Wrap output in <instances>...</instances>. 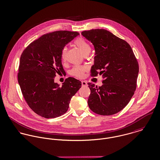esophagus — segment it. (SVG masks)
I'll return each instance as SVG.
<instances>
[{
	"mask_svg": "<svg viewBox=\"0 0 160 160\" xmlns=\"http://www.w3.org/2000/svg\"><path fill=\"white\" fill-rule=\"evenodd\" d=\"M82 85L83 86H87V82L85 81H82Z\"/></svg>",
	"mask_w": 160,
	"mask_h": 160,
	"instance_id": "obj_1",
	"label": "esophagus"
}]
</instances>
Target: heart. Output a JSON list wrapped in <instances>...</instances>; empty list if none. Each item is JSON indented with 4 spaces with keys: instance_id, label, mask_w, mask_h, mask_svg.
<instances>
[{
    "instance_id": "1",
    "label": "heart",
    "mask_w": 160,
    "mask_h": 160,
    "mask_svg": "<svg viewBox=\"0 0 160 160\" xmlns=\"http://www.w3.org/2000/svg\"><path fill=\"white\" fill-rule=\"evenodd\" d=\"M74 44L80 49L81 52L84 55L86 54H89V52H91L90 45L83 38H77L76 40H75ZM66 52H67V48L66 47H64L62 48V58L63 60H65ZM85 71V68L80 66H75L72 69V71H71V74L77 77L82 78L84 76Z\"/></svg>"
}]
</instances>
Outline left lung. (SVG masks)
Instances as JSON below:
<instances>
[{
  "label": "left lung",
  "mask_w": 160,
  "mask_h": 160,
  "mask_svg": "<svg viewBox=\"0 0 160 160\" xmlns=\"http://www.w3.org/2000/svg\"><path fill=\"white\" fill-rule=\"evenodd\" d=\"M95 50L92 76L102 75V86L88 83L89 108L100 115L114 114L128 103L134 94L139 66L130 46L105 29L82 32Z\"/></svg>",
  "instance_id": "8db88e82"
}]
</instances>
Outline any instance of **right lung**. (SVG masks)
Listing matches in <instances>:
<instances>
[{
	"label": "right lung",
	"instance_id": "obj_1",
	"mask_svg": "<svg viewBox=\"0 0 160 160\" xmlns=\"http://www.w3.org/2000/svg\"><path fill=\"white\" fill-rule=\"evenodd\" d=\"M80 33L56 31L42 35L23 51L19 62L18 83L30 108L45 118H55L66 112L72 96L82 82L69 77L62 86L55 83L56 73L64 71L63 48Z\"/></svg>",
	"mask_w": 160,
	"mask_h": 160
}]
</instances>
